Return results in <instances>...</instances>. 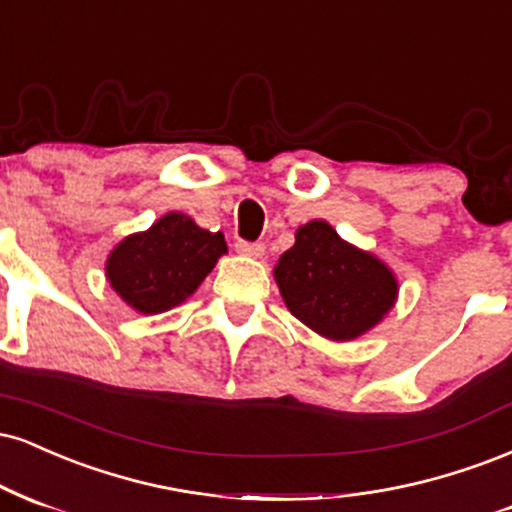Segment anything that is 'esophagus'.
<instances>
[{
    "label": "esophagus",
    "mask_w": 512,
    "mask_h": 512,
    "mask_svg": "<svg viewBox=\"0 0 512 512\" xmlns=\"http://www.w3.org/2000/svg\"><path fill=\"white\" fill-rule=\"evenodd\" d=\"M234 249H237V254L254 256V258H261L266 254V246L261 242H244V239H237V242H234Z\"/></svg>",
    "instance_id": "34e87169"
}]
</instances>
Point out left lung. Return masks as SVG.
Here are the masks:
<instances>
[{
  "instance_id": "left-lung-1",
  "label": "left lung",
  "mask_w": 512,
  "mask_h": 512,
  "mask_svg": "<svg viewBox=\"0 0 512 512\" xmlns=\"http://www.w3.org/2000/svg\"><path fill=\"white\" fill-rule=\"evenodd\" d=\"M275 280L287 309L323 338L354 340L393 306L398 282L378 258L342 242L323 220L306 222L280 256Z\"/></svg>"
}]
</instances>
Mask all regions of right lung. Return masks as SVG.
I'll return each instance as SVG.
<instances>
[{
    "mask_svg": "<svg viewBox=\"0 0 512 512\" xmlns=\"http://www.w3.org/2000/svg\"><path fill=\"white\" fill-rule=\"evenodd\" d=\"M225 251L222 232L201 230L186 215L170 213L112 251L107 280L136 311L160 314L184 302Z\"/></svg>",
    "mask_w": 512,
    "mask_h": 512,
    "instance_id": "1",
    "label": "right lung"
}]
</instances>
